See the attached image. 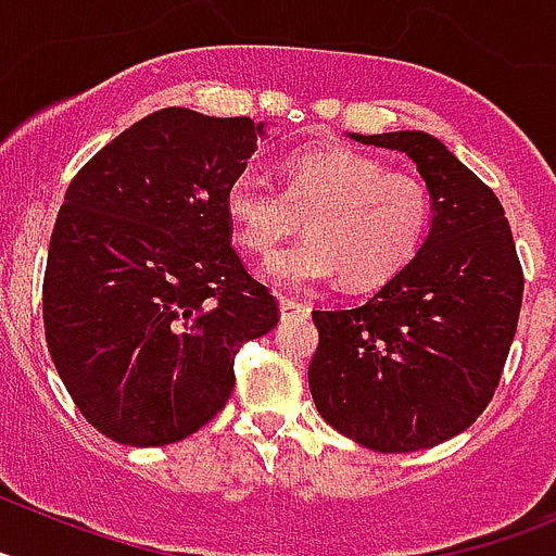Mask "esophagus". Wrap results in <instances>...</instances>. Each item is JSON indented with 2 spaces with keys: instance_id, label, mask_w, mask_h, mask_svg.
<instances>
[{
  "instance_id": "34e87169",
  "label": "esophagus",
  "mask_w": 556,
  "mask_h": 556,
  "mask_svg": "<svg viewBox=\"0 0 556 556\" xmlns=\"http://www.w3.org/2000/svg\"><path fill=\"white\" fill-rule=\"evenodd\" d=\"M281 320H292V317H303V314H308V306L301 301H294V298H289V294H281Z\"/></svg>"
}]
</instances>
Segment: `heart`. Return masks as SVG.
<instances>
[{
    "label": "heart",
    "instance_id": "1",
    "mask_svg": "<svg viewBox=\"0 0 556 556\" xmlns=\"http://www.w3.org/2000/svg\"><path fill=\"white\" fill-rule=\"evenodd\" d=\"M281 172L283 191L253 169L236 172L225 189L236 242L258 258L275 255L303 219L312 230L269 262V281L306 289L342 275L348 287L370 289L424 248L434 219L424 178L342 144L292 152Z\"/></svg>",
    "mask_w": 556,
    "mask_h": 556
}]
</instances>
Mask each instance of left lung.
Wrapping results in <instances>:
<instances>
[{
	"label": "left lung",
	"mask_w": 556,
	"mask_h": 556,
	"mask_svg": "<svg viewBox=\"0 0 556 556\" xmlns=\"http://www.w3.org/2000/svg\"><path fill=\"white\" fill-rule=\"evenodd\" d=\"M351 139L406 152L431 189L424 248L370 301L312 312L314 406L339 434L381 454L434 448L493 401L523 301L504 208L443 141L420 130Z\"/></svg>",
	"instance_id": "left-lung-1"
}]
</instances>
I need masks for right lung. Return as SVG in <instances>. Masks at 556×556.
Wrapping results in <instances>:
<instances>
[{
  "mask_svg": "<svg viewBox=\"0 0 556 556\" xmlns=\"http://www.w3.org/2000/svg\"><path fill=\"white\" fill-rule=\"evenodd\" d=\"M264 125L164 108L68 184L49 239L43 328L58 376L116 443L186 440L223 412L233 356L278 303L230 248L225 189Z\"/></svg>",
  "mask_w": 556,
  "mask_h": 556,
  "instance_id": "add662e5",
  "label": "right lung"
}]
</instances>
